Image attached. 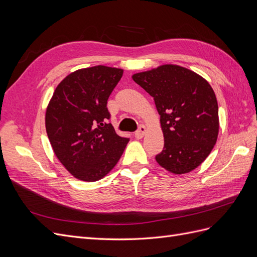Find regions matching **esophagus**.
Wrapping results in <instances>:
<instances>
[{"mask_svg":"<svg viewBox=\"0 0 257 257\" xmlns=\"http://www.w3.org/2000/svg\"><path fill=\"white\" fill-rule=\"evenodd\" d=\"M146 131H147V128H146L145 125H139L138 130L136 131V133H135V137L137 139H142L144 137L145 133H146Z\"/></svg>","mask_w":257,"mask_h":257,"instance_id":"1","label":"esophagus"}]
</instances>
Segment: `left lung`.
Here are the masks:
<instances>
[{
  "label": "left lung",
  "instance_id": "obj_1",
  "mask_svg": "<svg viewBox=\"0 0 257 257\" xmlns=\"http://www.w3.org/2000/svg\"><path fill=\"white\" fill-rule=\"evenodd\" d=\"M132 78L154 98L161 115L164 148L155 160L175 175L192 172L207 159L219 134V107L211 85L198 74L174 64Z\"/></svg>",
  "mask_w": 257,
  "mask_h": 257
}]
</instances>
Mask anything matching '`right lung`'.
Here are the masks:
<instances>
[{
  "label": "right lung",
  "mask_w": 257,
  "mask_h": 257,
  "mask_svg": "<svg viewBox=\"0 0 257 257\" xmlns=\"http://www.w3.org/2000/svg\"><path fill=\"white\" fill-rule=\"evenodd\" d=\"M123 69L97 65L62 80L46 110V131L54 154L69 173L94 182L115 166L128 143L115 133L107 100Z\"/></svg>",
  "instance_id": "1"
}]
</instances>
